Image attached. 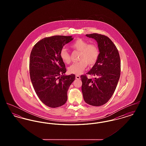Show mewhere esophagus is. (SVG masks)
I'll return each mask as SVG.
<instances>
[{
	"instance_id": "34e87169",
	"label": "esophagus",
	"mask_w": 146,
	"mask_h": 146,
	"mask_svg": "<svg viewBox=\"0 0 146 146\" xmlns=\"http://www.w3.org/2000/svg\"><path fill=\"white\" fill-rule=\"evenodd\" d=\"M76 79H80V76H78V75H76Z\"/></svg>"
}]
</instances>
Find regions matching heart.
I'll use <instances>...</instances> for the list:
<instances>
[{
    "mask_svg": "<svg viewBox=\"0 0 146 146\" xmlns=\"http://www.w3.org/2000/svg\"><path fill=\"white\" fill-rule=\"evenodd\" d=\"M70 47L74 50L80 51L79 62L74 63L68 67V72L71 74H80L86 68L88 64L89 66L94 65L98 60L100 51L97 46L82 39H78L73 42ZM60 56L63 62L68 64L70 62V55L66 48L61 49Z\"/></svg>",
    "mask_w": 146,
    "mask_h": 146,
    "instance_id": "heart-1",
    "label": "heart"
}]
</instances>
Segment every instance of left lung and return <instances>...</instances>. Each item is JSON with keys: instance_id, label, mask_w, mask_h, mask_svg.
<instances>
[{"instance_id": "8db88e82", "label": "left lung", "mask_w": 146, "mask_h": 146, "mask_svg": "<svg viewBox=\"0 0 146 146\" xmlns=\"http://www.w3.org/2000/svg\"><path fill=\"white\" fill-rule=\"evenodd\" d=\"M97 42L100 51L96 63L87 74L96 76L94 79L81 76L82 91L85 102L93 106L106 104L114 94L120 75V58L118 49L104 35H86Z\"/></svg>"}]
</instances>
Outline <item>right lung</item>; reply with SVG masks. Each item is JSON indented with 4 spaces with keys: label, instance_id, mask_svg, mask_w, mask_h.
Wrapping results in <instances>:
<instances>
[{
    "label": "right lung",
    "instance_id": "right-lung-1",
    "mask_svg": "<svg viewBox=\"0 0 146 146\" xmlns=\"http://www.w3.org/2000/svg\"><path fill=\"white\" fill-rule=\"evenodd\" d=\"M72 36L55 35L42 39L35 44L29 60L30 77L35 91L44 104L56 108L67 100V91L76 79L65 75L66 68L60 53Z\"/></svg>",
    "mask_w": 146,
    "mask_h": 146
}]
</instances>
